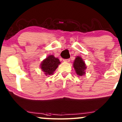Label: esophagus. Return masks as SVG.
Returning a JSON list of instances; mask_svg holds the SVG:
<instances>
[{"mask_svg": "<svg viewBox=\"0 0 122 122\" xmlns=\"http://www.w3.org/2000/svg\"><path fill=\"white\" fill-rule=\"evenodd\" d=\"M63 61H64V62H70V59H66V60H63Z\"/></svg>", "mask_w": 122, "mask_h": 122, "instance_id": "1", "label": "esophagus"}]
</instances>
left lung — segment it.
<instances>
[{"mask_svg":"<svg viewBox=\"0 0 122 122\" xmlns=\"http://www.w3.org/2000/svg\"><path fill=\"white\" fill-rule=\"evenodd\" d=\"M73 66L78 76H82L85 75V71L86 69V64L80 56H77L76 57L73 64Z\"/></svg>","mask_w":122,"mask_h":122,"instance_id":"obj_1","label":"left lung"}]
</instances>
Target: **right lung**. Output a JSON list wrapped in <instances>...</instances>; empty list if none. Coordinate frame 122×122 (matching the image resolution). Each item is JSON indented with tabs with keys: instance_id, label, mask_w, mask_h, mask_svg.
<instances>
[{
	"instance_id": "1",
	"label": "right lung",
	"mask_w": 122,
	"mask_h": 122,
	"mask_svg": "<svg viewBox=\"0 0 122 122\" xmlns=\"http://www.w3.org/2000/svg\"><path fill=\"white\" fill-rule=\"evenodd\" d=\"M60 64L61 62L58 58L54 57V55H49L42 61L40 68L45 75L49 76L54 73Z\"/></svg>"
}]
</instances>
